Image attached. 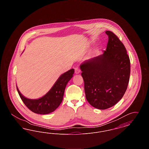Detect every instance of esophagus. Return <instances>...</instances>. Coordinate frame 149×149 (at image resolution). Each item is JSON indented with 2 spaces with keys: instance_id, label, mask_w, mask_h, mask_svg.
Segmentation results:
<instances>
[{
  "instance_id": "34e87169",
  "label": "esophagus",
  "mask_w": 149,
  "mask_h": 149,
  "mask_svg": "<svg viewBox=\"0 0 149 149\" xmlns=\"http://www.w3.org/2000/svg\"><path fill=\"white\" fill-rule=\"evenodd\" d=\"M80 69H79L78 67H77V68H75V73L76 74H79V73H80Z\"/></svg>"
}]
</instances>
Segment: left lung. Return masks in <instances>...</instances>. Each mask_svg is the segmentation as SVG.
<instances>
[{
	"label": "left lung",
	"instance_id": "1",
	"mask_svg": "<svg viewBox=\"0 0 149 149\" xmlns=\"http://www.w3.org/2000/svg\"><path fill=\"white\" fill-rule=\"evenodd\" d=\"M106 33L108 41L103 54L80 65L86 99L99 109L112 107L122 99L130 75V60L124 45L112 32Z\"/></svg>",
	"mask_w": 149,
	"mask_h": 149
}]
</instances>
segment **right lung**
<instances>
[{
  "label": "right lung",
  "mask_w": 149,
  "mask_h": 149,
  "mask_svg": "<svg viewBox=\"0 0 149 149\" xmlns=\"http://www.w3.org/2000/svg\"><path fill=\"white\" fill-rule=\"evenodd\" d=\"M74 69H71L65 72L58 78L50 91L42 97L31 99L26 98L17 89L23 102L33 112L40 114H46L54 112L63 101L64 92L69 81L73 77Z\"/></svg>",
  "instance_id": "obj_1"
}]
</instances>
